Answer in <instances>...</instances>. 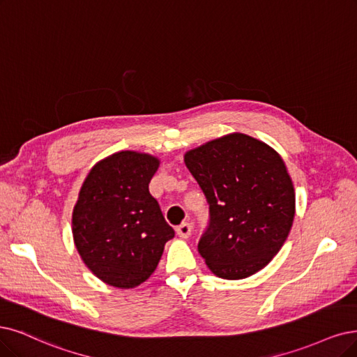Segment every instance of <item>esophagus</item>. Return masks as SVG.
Segmentation results:
<instances>
[{
	"instance_id": "34e87169",
	"label": "esophagus",
	"mask_w": 357,
	"mask_h": 357,
	"mask_svg": "<svg viewBox=\"0 0 357 357\" xmlns=\"http://www.w3.org/2000/svg\"><path fill=\"white\" fill-rule=\"evenodd\" d=\"M191 231H192V228L188 222L181 223V225L176 228V234L181 236V238H188V236L191 235Z\"/></svg>"
}]
</instances>
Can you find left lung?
Listing matches in <instances>:
<instances>
[{
  "instance_id": "obj_1",
  "label": "left lung",
  "mask_w": 357,
  "mask_h": 357,
  "mask_svg": "<svg viewBox=\"0 0 357 357\" xmlns=\"http://www.w3.org/2000/svg\"><path fill=\"white\" fill-rule=\"evenodd\" d=\"M187 167L210 204L199 243L206 265L223 280H244L278 255L291 231L296 192L271 145L234 132L188 150Z\"/></svg>"
}]
</instances>
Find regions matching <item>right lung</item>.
I'll list each match as a JSON object with an SVG mask.
<instances>
[{
    "instance_id": "right-lung-1",
    "label": "right lung",
    "mask_w": 357,
    "mask_h": 357,
    "mask_svg": "<svg viewBox=\"0 0 357 357\" xmlns=\"http://www.w3.org/2000/svg\"><path fill=\"white\" fill-rule=\"evenodd\" d=\"M160 158L117 151L86 175L72 213L79 256L98 280L135 288L150 278L175 231L167 225L149 183Z\"/></svg>"
}]
</instances>
